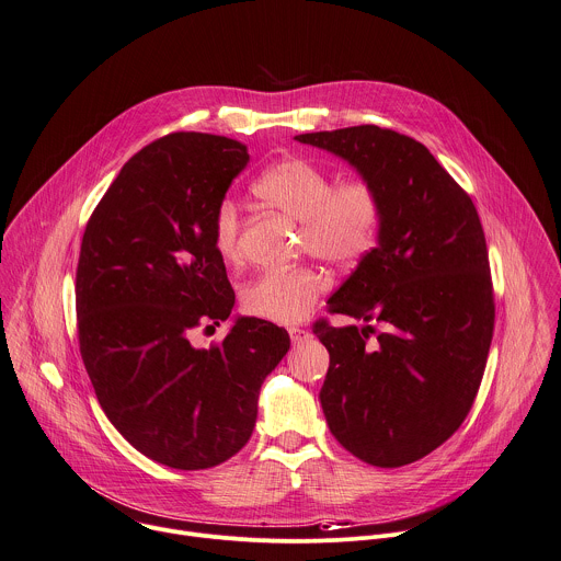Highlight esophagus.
Returning a JSON list of instances; mask_svg holds the SVG:
<instances>
[{
  "label": "esophagus",
  "mask_w": 561,
  "mask_h": 561,
  "mask_svg": "<svg viewBox=\"0 0 561 561\" xmlns=\"http://www.w3.org/2000/svg\"><path fill=\"white\" fill-rule=\"evenodd\" d=\"M288 334H290L293 343H301V341H306L310 336V332L306 328H299V325H290Z\"/></svg>",
  "instance_id": "34e87169"
}]
</instances>
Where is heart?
Returning a JSON list of instances; mask_svg holds the SVG:
<instances>
[{
    "label": "heart",
    "mask_w": 561,
    "mask_h": 561,
    "mask_svg": "<svg viewBox=\"0 0 561 561\" xmlns=\"http://www.w3.org/2000/svg\"><path fill=\"white\" fill-rule=\"evenodd\" d=\"M253 194L264 205L299 220L301 251L332 266L352 268L379 244L386 198L377 180L365 173L334 182L328 167L304 156H288L255 178ZM211 238L222 260H242V218L233 201L218 203ZM325 290L328 277L314 266L277 268L247 284L242 304L260 319L295 323L314 308Z\"/></svg>",
    "instance_id": "obj_1"
}]
</instances>
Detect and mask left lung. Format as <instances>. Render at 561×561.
Listing matches in <instances>:
<instances>
[{
  "label": "left lung",
  "instance_id": "1",
  "mask_svg": "<svg viewBox=\"0 0 561 561\" xmlns=\"http://www.w3.org/2000/svg\"><path fill=\"white\" fill-rule=\"evenodd\" d=\"M295 138L345 158L386 198L379 247L328 299L330 314L373 323L319 319L312 332L330 354V434L367 465H410L458 432L482 383L495 299L480 216L412 136L356 125Z\"/></svg>",
  "mask_w": 561,
  "mask_h": 561
}]
</instances>
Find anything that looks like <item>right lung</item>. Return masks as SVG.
<instances>
[{"instance_id": "obj_1", "label": "right lung", "mask_w": 561, "mask_h": 561, "mask_svg": "<svg viewBox=\"0 0 561 561\" xmlns=\"http://www.w3.org/2000/svg\"><path fill=\"white\" fill-rule=\"evenodd\" d=\"M247 145L173 131L134 153L92 211L77 266V334L96 399L147 458L198 471L251 438L264 379L290 347L284 328L227 321L236 293L211 238L214 211L247 167Z\"/></svg>"}]
</instances>
